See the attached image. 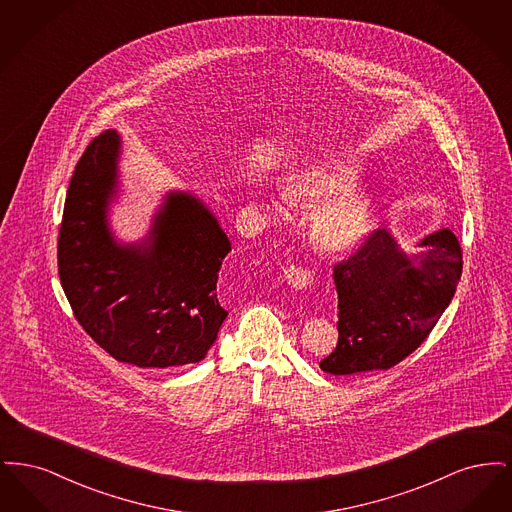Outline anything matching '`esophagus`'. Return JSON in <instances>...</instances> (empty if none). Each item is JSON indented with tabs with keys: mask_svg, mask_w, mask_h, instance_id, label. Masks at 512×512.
<instances>
[{
	"mask_svg": "<svg viewBox=\"0 0 512 512\" xmlns=\"http://www.w3.org/2000/svg\"><path fill=\"white\" fill-rule=\"evenodd\" d=\"M284 274H286L288 284H290L292 288H295V290H307V288L313 284V274H311L307 268L292 265V267H288L284 270Z\"/></svg>",
	"mask_w": 512,
	"mask_h": 512,
	"instance_id": "34e87169",
	"label": "esophagus"
}]
</instances>
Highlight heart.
Returning <instances> with one entry per match:
<instances>
[{"label":"heart","mask_w":512,"mask_h":512,"mask_svg":"<svg viewBox=\"0 0 512 512\" xmlns=\"http://www.w3.org/2000/svg\"><path fill=\"white\" fill-rule=\"evenodd\" d=\"M355 169L343 163L293 172L284 195L301 207H319L311 219V238L324 251H345L363 240L374 213L372 194L349 184Z\"/></svg>","instance_id":"heart-1"}]
</instances>
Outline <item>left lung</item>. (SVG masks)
Here are the masks:
<instances>
[{
	"mask_svg": "<svg viewBox=\"0 0 512 512\" xmlns=\"http://www.w3.org/2000/svg\"><path fill=\"white\" fill-rule=\"evenodd\" d=\"M418 247L424 249L407 255L386 228H378L334 267L340 338L320 361L324 372L388 370L428 338L455 295L463 251L449 228Z\"/></svg>",
	"mask_w": 512,
	"mask_h": 512,
	"instance_id": "8db88e82",
	"label": "left lung"
}]
</instances>
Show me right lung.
Instances as JSON below:
<instances>
[{
	"instance_id": "add662e5",
	"label": "right lung",
	"mask_w": 512,
	"mask_h": 512,
	"mask_svg": "<svg viewBox=\"0 0 512 512\" xmlns=\"http://www.w3.org/2000/svg\"><path fill=\"white\" fill-rule=\"evenodd\" d=\"M121 140L99 134L76 163L57 240V267L74 317L113 359L140 368L199 363L228 311L217 280L230 240L186 192H171L149 236L121 244L107 211L117 195Z\"/></svg>"
}]
</instances>
